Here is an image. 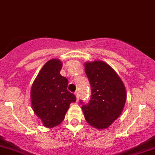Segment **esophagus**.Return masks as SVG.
<instances>
[{
  "mask_svg": "<svg viewBox=\"0 0 155 155\" xmlns=\"http://www.w3.org/2000/svg\"><path fill=\"white\" fill-rule=\"evenodd\" d=\"M75 96H76L77 100H78V99H79V92L78 91H76V92H75Z\"/></svg>",
  "mask_w": 155,
  "mask_h": 155,
  "instance_id": "1",
  "label": "esophagus"
}]
</instances>
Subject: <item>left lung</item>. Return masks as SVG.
Returning <instances> with one entry per match:
<instances>
[{
  "mask_svg": "<svg viewBox=\"0 0 155 155\" xmlns=\"http://www.w3.org/2000/svg\"><path fill=\"white\" fill-rule=\"evenodd\" d=\"M85 74L91 86V99L82 105L84 118L96 129H106L121 114L126 92L118 75L102 61L85 63Z\"/></svg>",
  "mask_w": 155,
  "mask_h": 155,
  "instance_id": "obj_1",
  "label": "left lung"
}]
</instances>
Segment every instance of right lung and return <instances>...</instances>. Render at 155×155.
Wrapping results in <instances>:
<instances>
[{
	"label": "right lung",
	"instance_id": "1",
	"mask_svg": "<svg viewBox=\"0 0 155 155\" xmlns=\"http://www.w3.org/2000/svg\"><path fill=\"white\" fill-rule=\"evenodd\" d=\"M63 64L59 59L48 61L41 70L31 88V103L34 113L44 125L52 128L65 117L69 106L76 101L67 90L68 80L60 74Z\"/></svg>",
	"mask_w": 155,
	"mask_h": 155
}]
</instances>
